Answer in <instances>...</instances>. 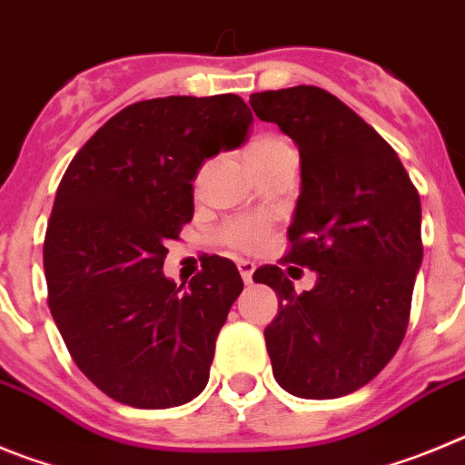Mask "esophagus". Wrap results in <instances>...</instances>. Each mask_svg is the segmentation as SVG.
I'll use <instances>...</instances> for the list:
<instances>
[{"instance_id":"1","label":"esophagus","mask_w":465,"mask_h":465,"mask_svg":"<svg viewBox=\"0 0 465 465\" xmlns=\"http://www.w3.org/2000/svg\"><path fill=\"white\" fill-rule=\"evenodd\" d=\"M237 270H240L242 279H244V283H252L253 282V270H256V265H253L252 261H240L237 262Z\"/></svg>"}]
</instances>
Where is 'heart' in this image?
<instances>
[{"label": "heart", "mask_w": 465, "mask_h": 465, "mask_svg": "<svg viewBox=\"0 0 465 465\" xmlns=\"http://www.w3.org/2000/svg\"><path fill=\"white\" fill-rule=\"evenodd\" d=\"M293 146L289 139H283L282 134L265 133L252 139V143L246 146V160L249 165H261L268 160L279 158V155H293ZM270 232V225L256 216H237V219L228 221L221 230V240L223 244L240 249V252H256L265 244Z\"/></svg>", "instance_id": "heart-1"}]
</instances>
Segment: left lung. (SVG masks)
Segmentation results:
<instances>
[{
  "mask_svg": "<svg viewBox=\"0 0 465 465\" xmlns=\"http://www.w3.org/2000/svg\"><path fill=\"white\" fill-rule=\"evenodd\" d=\"M249 104L298 146L283 261L316 272L302 293L277 265L253 272L279 298L265 328L272 375L298 398L347 396L393 359L408 331L424 256L419 193L396 151L328 90H265Z\"/></svg>",
  "mask_w": 465,
  "mask_h": 465,
  "instance_id": "8db88e82",
  "label": "left lung"
}]
</instances>
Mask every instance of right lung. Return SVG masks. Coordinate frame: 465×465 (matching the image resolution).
<instances>
[{"label": "right lung", "mask_w": 465, "mask_h": 465, "mask_svg": "<svg viewBox=\"0 0 465 465\" xmlns=\"http://www.w3.org/2000/svg\"><path fill=\"white\" fill-rule=\"evenodd\" d=\"M237 94L134 102L85 142L57 186L44 242L48 307L74 363L123 405H183L209 380L242 293L235 262L209 256L188 289L165 277L167 244L193 219L203 163L246 142Z\"/></svg>", "instance_id": "add662e5"}]
</instances>
